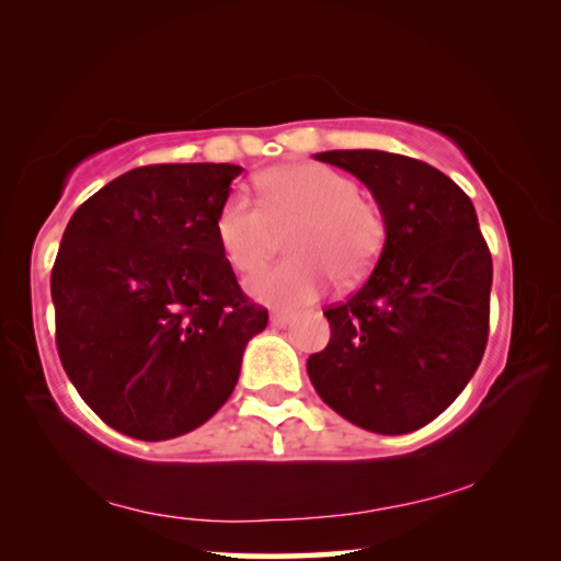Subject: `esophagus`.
Here are the masks:
<instances>
[{
	"label": "esophagus",
	"instance_id": "esophagus-1",
	"mask_svg": "<svg viewBox=\"0 0 561 561\" xmlns=\"http://www.w3.org/2000/svg\"><path fill=\"white\" fill-rule=\"evenodd\" d=\"M291 319H295V317H291V314L274 312V314H272V319H270V322H272L274 327H287V324H291Z\"/></svg>",
	"mask_w": 561,
	"mask_h": 561
}]
</instances>
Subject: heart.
I'll return each mask as SVG.
<instances>
[{
  "label": "heart",
  "instance_id": "1",
  "mask_svg": "<svg viewBox=\"0 0 561 561\" xmlns=\"http://www.w3.org/2000/svg\"><path fill=\"white\" fill-rule=\"evenodd\" d=\"M260 208L244 192L221 202L215 234L221 254L237 272H254L274 247V229L291 227L287 249L295 254L254 274L247 289L256 301L299 309L322 297L329 282H357L375 264L385 221L375 202L336 169L312 162L272 167L256 176Z\"/></svg>",
  "mask_w": 561,
  "mask_h": 561
}]
</instances>
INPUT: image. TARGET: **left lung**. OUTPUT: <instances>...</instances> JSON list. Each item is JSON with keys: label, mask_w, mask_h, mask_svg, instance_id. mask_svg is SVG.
Listing matches in <instances>:
<instances>
[{"label": "left lung", "mask_w": 561, "mask_h": 561, "mask_svg": "<svg viewBox=\"0 0 561 561\" xmlns=\"http://www.w3.org/2000/svg\"><path fill=\"white\" fill-rule=\"evenodd\" d=\"M314 157L371 192L385 247L364 287L324 312L332 340L307 359L309 379L346 422L414 432L461 394L486 346L492 254L474 204L420 159L379 149Z\"/></svg>", "instance_id": "1"}]
</instances>
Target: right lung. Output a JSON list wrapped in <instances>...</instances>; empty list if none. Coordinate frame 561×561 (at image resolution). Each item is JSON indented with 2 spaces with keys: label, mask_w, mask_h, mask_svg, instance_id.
Instances as JSON below:
<instances>
[{
  "label": "right lung",
  "mask_w": 561,
  "mask_h": 561,
  "mask_svg": "<svg viewBox=\"0 0 561 561\" xmlns=\"http://www.w3.org/2000/svg\"><path fill=\"white\" fill-rule=\"evenodd\" d=\"M237 164H152L79 207L51 270L61 367L127 437L197 430L234 392L266 309L239 289L215 219Z\"/></svg>",
  "instance_id": "right-lung-1"
}]
</instances>
